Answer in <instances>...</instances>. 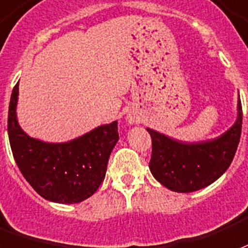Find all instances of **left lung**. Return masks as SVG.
<instances>
[{
	"instance_id": "8db88e82",
	"label": "left lung",
	"mask_w": 248,
	"mask_h": 248,
	"mask_svg": "<svg viewBox=\"0 0 248 248\" xmlns=\"http://www.w3.org/2000/svg\"><path fill=\"white\" fill-rule=\"evenodd\" d=\"M242 103L238 100V119L230 129L216 140L196 144L171 140L153 129L149 169L157 181L178 193L200 190L218 180L235 156L242 132Z\"/></svg>"
}]
</instances>
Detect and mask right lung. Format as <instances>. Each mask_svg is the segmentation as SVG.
Listing matches in <instances>:
<instances>
[{
  "label": "right lung",
  "instance_id": "1",
  "mask_svg": "<svg viewBox=\"0 0 248 248\" xmlns=\"http://www.w3.org/2000/svg\"><path fill=\"white\" fill-rule=\"evenodd\" d=\"M18 83L13 88L8 115L9 141L19 170L45 200L78 203L99 189L108 158L119 140L117 122L95 128L63 144H48L29 137L16 115Z\"/></svg>",
  "mask_w": 248,
  "mask_h": 248
}]
</instances>
